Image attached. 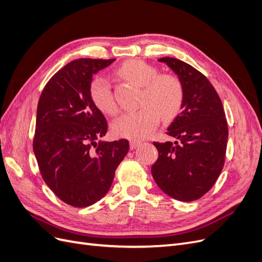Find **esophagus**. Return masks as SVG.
Wrapping results in <instances>:
<instances>
[{
  "label": "esophagus",
  "instance_id": "obj_1",
  "mask_svg": "<svg viewBox=\"0 0 262 262\" xmlns=\"http://www.w3.org/2000/svg\"><path fill=\"white\" fill-rule=\"evenodd\" d=\"M141 144H142L141 141H138V140H131V141H130V147H131V149L137 148V147L140 146Z\"/></svg>",
  "mask_w": 262,
  "mask_h": 262
}]
</instances>
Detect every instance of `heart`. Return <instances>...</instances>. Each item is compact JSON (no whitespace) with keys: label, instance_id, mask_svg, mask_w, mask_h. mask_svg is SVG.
<instances>
[{"label":"heart","instance_id":"obj_1","mask_svg":"<svg viewBox=\"0 0 262 262\" xmlns=\"http://www.w3.org/2000/svg\"><path fill=\"white\" fill-rule=\"evenodd\" d=\"M119 76L142 86L141 109L126 113L113 122L112 130L119 138L140 140L148 137L157 128L161 116L165 120L175 118L185 99L184 86L176 76L157 75V70L141 60L126 61L118 69ZM94 105L106 115H116L118 105L112 86L105 77H95L90 86Z\"/></svg>","mask_w":262,"mask_h":262}]
</instances>
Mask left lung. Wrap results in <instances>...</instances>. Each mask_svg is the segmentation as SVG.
<instances>
[{
	"instance_id": "obj_1",
	"label": "left lung",
	"mask_w": 262,
	"mask_h": 262,
	"mask_svg": "<svg viewBox=\"0 0 262 262\" xmlns=\"http://www.w3.org/2000/svg\"><path fill=\"white\" fill-rule=\"evenodd\" d=\"M158 61L178 76L185 99L181 114L167 129L175 141L154 142L158 158L150 171L166 194L194 201L209 191L223 169L228 137L225 113L216 91L199 71L175 58Z\"/></svg>"
}]
</instances>
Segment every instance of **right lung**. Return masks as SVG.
Listing matches in <instances>:
<instances>
[{
	"mask_svg": "<svg viewBox=\"0 0 262 262\" xmlns=\"http://www.w3.org/2000/svg\"><path fill=\"white\" fill-rule=\"evenodd\" d=\"M115 60L70 62L50 78L39 98L33 145L39 169L54 194L75 208L105 196L129 152L128 140H100L108 124L90 95L93 75Z\"/></svg>",
	"mask_w": 262,
	"mask_h": 262,
	"instance_id": "1",
	"label": "right lung"
}]
</instances>
